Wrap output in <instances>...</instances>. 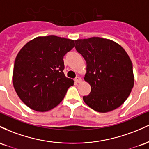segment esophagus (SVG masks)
Here are the masks:
<instances>
[{"instance_id": "34e87169", "label": "esophagus", "mask_w": 149, "mask_h": 149, "mask_svg": "<svg viewBox=\"0 0 149 149\" xmlns=\"http://www.w3.org/2000/svg\"><path fill=\"white\" fill-rule=\"evenodd\" d=\"M74 81L76 83H79L81 81V79L79 77H77L74 79Z\"/></svg>"}]
</instances>
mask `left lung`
<instances>
[{
    "mask_svg": "<svg viewBox=\"0 0 149 149\" xmlns=\"http://www.w3.org/2000/svg\"><path fill=\"white\" fill-rule=\"evenodd\" d=\"M75 48L86 62L84 80L91 92L83 100L91 108L107 113L120 107L134 86L133 67L124 48L100 37L76 40Z\"/></svg>",
    "mask_w": 149,
    "mask_h": 149,
    "instance_id": "obj_1",
    "label": "left lung"
}]
</instances>
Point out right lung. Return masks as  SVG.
Returning <instances> with one entry per match:
<instances>
[{"instance_id": "add662e5", "label": "right lung", "mask_w": 149, "mask_h": 149, "mask_svg": "<svg viewBox=\"0 0 149 149\" xmlns=\"http://www.w3.org/2000/svg\"><path fill=\"white\" fill-rule=\"evenodd\" d=\"M74 41L54 35L36 37L15 58L13 83L25 105L36 111H50L63 101L74 81L65 76L63 57Z\"/></svg>"}]
</instances>
